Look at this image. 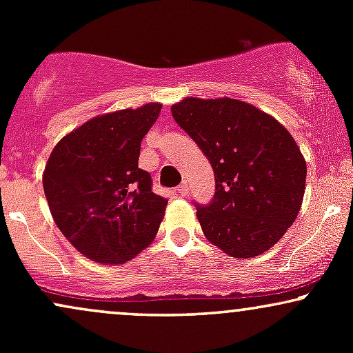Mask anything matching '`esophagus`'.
Wrapping results in <instances>:
<instances>
[{
	"label": "esophagus",
	"instance_id": "obj_1",
	"mask_svg": "<svg viewBox=\"0 0 353 353\" xmlns=\"http://www.w3.org/2000/svg\"><path fill=\"white\" fill-rule=\"evenodd\" d=\"M177 194H179V196H188L189 194V185H188V182H182V184L179 185V188H177Z\"/></svg>",
	"mask_w": 353,
	"mask_h": 353
}]
</instances>
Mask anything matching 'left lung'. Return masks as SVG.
Segmentation results:
<instances>
[{"label":"left lung","instance_id":"1","mask_svg":"<svg viewBox=\"0 0 353 353\" xmlns=\"http://www.w3.org/2000/svg\"><path fill=\"white\" fill-rule=\"evenodd\" d=\"M172 117L208 156L216 194L197 208L204 236L230 257L269 250L294 224L307 165L290 132L239 99L185 98Z\"/></svg>","mask_w":353,"mask_h":353}]
</instances>
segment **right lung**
Listing matches in <instances>:
<instances>
[{"instance_id": "obj_1", "label": "right lung", "mask_w": 353, "mask_h": 353, "mask_svg": "<svg viewBox=\"0 0 353 353\" xmlns=\"http://www.w3.org/2000/svg\"><path fill=\"white\" fill-rule=\"evenodd\" d=\"M161 104L92 117L64 136L44 168L43 188L64 237L99 264H124L156 237L168 199L137 168L141 141Z\"/></svg>"}]
</instances>
